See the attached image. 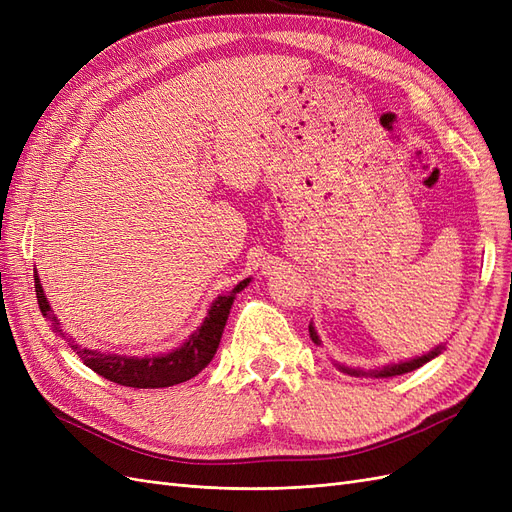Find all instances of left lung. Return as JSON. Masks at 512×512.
Here are the masks:
<instances>
[{"instance_id": "8db88e82", "label": "left lung", "mask_w": 512, "mask_h": 512, "mask_svg": "<svg viewBox=\"0 0 512 512\" xmlns=\"http://www.w3.org/2000/svg\"><path fill=\"white\" fill-rule=\"evenodd\" d=\"M309 337H312L314 344H322L318 333H316L314 322H309ZM444 350H446L444 344H440V346L429 350V352L423 354V356H414V359H410V361H399V363H391V365H384V367H378V369H369V371L346 367V365H342V363H335V367H337L339 371H344V374H348V376H354V378H393V376L408 374V371H414V369H418V367H423V365L429 363L431 359H436V356L442 354Z\"/></svg>"}]
</instances>
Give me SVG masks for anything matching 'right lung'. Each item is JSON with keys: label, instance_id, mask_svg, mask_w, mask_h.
<instances>
[{"label": "right lung", "instance_id": "add662e5", "mask_svg": "<svg viewBox=\"0 0 512 512\" xmlns=\"http://www.w3.org/2000/svg\"><path fill=\"white\" fill-rule=\"evenodd\" d=\"M34 280H36V297H38L42 316L46 320H51L53 331L66 339L68 346L79 354L83 365L94 369L98 376L117 382L121 386H132V389H164V386L181 384L185 380L198 376L200 371L211 363L215 352H218L230 307L235 303L237 292H241L247 284H250L252 277H245V280L239 282L228 294H220V297L215 299L207 309V316L203 322H200V327L192 331L179 348L170 352H160V354H145V356L113 354V352L94 350V348L76 344L68 333L61 331L59 320L53 314L49 299H46V294L42 290L38 271H34Z\"/></svg>", "mask_w": 512, "mask_h": 512}]
</instances>
